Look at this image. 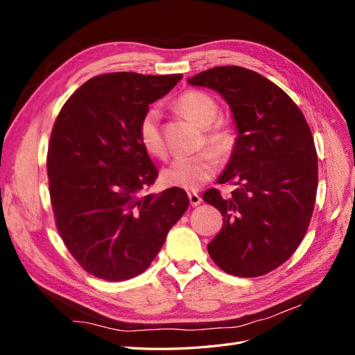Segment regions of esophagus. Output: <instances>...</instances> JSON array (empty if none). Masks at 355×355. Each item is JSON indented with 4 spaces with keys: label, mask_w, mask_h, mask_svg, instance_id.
Listing matches in <instances>:
<instances>
[{
    "label": "esophagus",
    "mask_w": 355,
    "mask_h": 355,
    "mask_svg": "<svg viewBox=\"0 0 355 355\" xmlns=\"http://www.w3.org/2000/svg\"><path fill=\"white\" fill-rule=\"evenodd\" d=\"M188 198H189V202H191V206H192V207L198 206V204L201 202V197L197 194V192H194V191L188 192Z\"/></svg>",
    "instance_id": "34e87169"
}]
</instances>
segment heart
Listing matches in <instances>:
<instances>
[{
  "label": "heart",
  "instance_id": "1",
  "mask_svg": "<svg viewBox=\"0 0 355 355\" xmlns=\"http://www.w3.org/2000/svg\"><path fill=\"white\" fill-rule=\"evenodd\" d=\"M179 110L201 127H207L216 120L219 106L211 96L198 90L185 92L178 99ZM137 139L145 151L153 157H163L166 145L159 127L158 108H149L142 115L137 125ZM206 142L214 149H202L194 155L178 157L164 168L163 180L168 187L184 189H197L216 173L219 158H228L235 144L237 135L234 128L225 123H214L206 128Z\"/></svg>",
  "mask_w": 355,
  "mask_h": 355
}]
</instances>
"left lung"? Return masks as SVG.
<instances>
[{"label": "left lung", "mask_w": 355, "mask_h": 355, "mask_svg": "<svg viewBox=\"0 0 355 355\" xmlns=\"http://www.w3.org/2000/svg\"><path fill=\"white\" fill-rule=\"evenodd\" d=\"M188 83L218 92L239 130L218 179L237 188L230 198L214 188L202 196L223 216L209 254L231 275H265L295 253L313 216L318 164L309 125L290 96L254 71L216 67Z\"/></svg>", "instance_id": "1"}]
</instances>
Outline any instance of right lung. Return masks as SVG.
I'll return each mask as SVG.
<instances>
[{"label":"right lung","instance_id":"add662e5","mask_svg":"<svg viewBox=\"0 0 355 355\" xmlns=\"http://www.w3.org/2000/svg\"><path fill=\"white\" fill-rule=\"evenodd\" d=\"M180 78L98 75L71 96L53 125L47 175L56 228L75 261L102 280L142 274L189 206L176 187L144 194L158 171L137 139L149 105Z\"/></svg>","mask_w":355,"mask_h":355}]
</instances>
